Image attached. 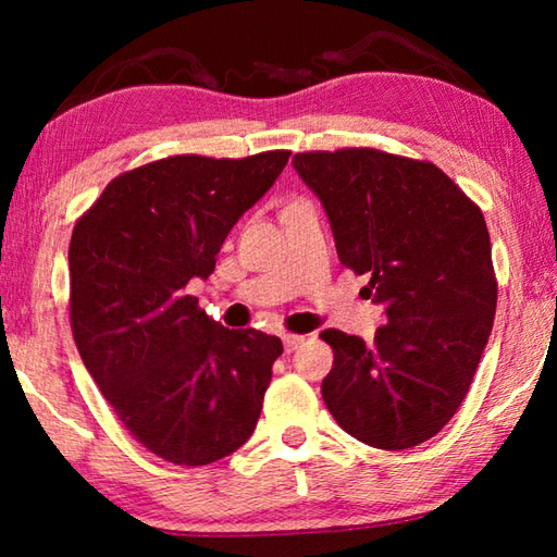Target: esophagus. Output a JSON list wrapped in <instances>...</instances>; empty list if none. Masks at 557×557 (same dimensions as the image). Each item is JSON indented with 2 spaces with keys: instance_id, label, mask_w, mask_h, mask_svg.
<instances>
[{
  "instance_id": "obj_1",
  "label": "esophagus",
  "mask_w": 557,
  "mask_h": 557,
  "mask_svg": "<svg viewBox=\"0 0 557 557\" xmlns=\"http://www.w3.org/2000/svg\"><path fill=\"white\" fill-rule=\"evenodd\" d=\"M282 344H285V351L292 354V351H295V348H299L301 344H305V336H299V334H285V336H282Z\"/></svg>"
}]
</instances>
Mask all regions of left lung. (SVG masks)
<instances>
[{"label":"left lung","mask_w":557,"mask_h":557,"mask_svg":"<svg viewBox=\"0 0 557 557\" xmlns=\"http://www.w3.org/2000/svg\"><path fill=\"white\" fill-rule=\"evenodd\" d=\"M332 223L342 265L385 309L373 344L324 329L322 381L348 435L408 449L447 425L474 379L496 312L484 213L430 162L351 147L292 157Z\"/></svg>","instance_id":"1"}]
</instances>
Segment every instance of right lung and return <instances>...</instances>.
Wrapping results in <instances>:
<instances>
[{"label":"right lung","instance_id":"right-lung-1","mask_svg":"<svg viewBox=\"0 0 557 557\" xmlns=\"http://www.w3.org/2000/svg\"><path fill=\"white\" fill-rule=\"evenodd\" d=\"M287 159H159L112 178L73 228L75 346L129 435L174 465L228 457L258 425L282 342L213 322L186 285Z\"/></svg>","mask_w":557,"mask_h":557}]
</instances>
